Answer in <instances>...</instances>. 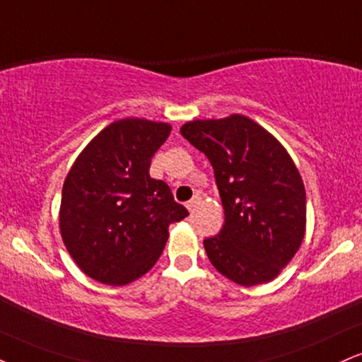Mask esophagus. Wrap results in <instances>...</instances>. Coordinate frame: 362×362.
I'll return each instance as SVG.
<instances>
[{"label": "esophagus", "mask_w": 362, "mask_h": 362, "mask_svg": "<svg viewBox=\"0 0 362 362\" xmlns=\"http://www.w3.org/2000/svg\"><path fill=\"white\" fill-rule=\"evenodd\" d=\"M199 204H200V197H194L192 200H189V202H187V209H189L190 212H194L195 209L199 207Z\"/></svg>", "instance_id": "obj_1"}]
</instances>
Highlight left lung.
Instances as JSON below:
<instances>
[{
    "label": "left lung",
    "instance_id": "obj_1",
    "mask_svg": "<svg viewBox=\"0 0 362 362\" xmlns=\"http://www.w3.org/2000/svg\"><path fill=\"white\" fill-rule=\"evenodd\" d=\"M214 168L224 224L204 247L217 272L243 286L268 283L305 236V187L288 151L243 115L195 119L180 128Z\"/></svg>",
    "mask_w": 362,
    "mask_h": 362
}]
</instances>
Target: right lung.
<instances>
[{"label": "right lung", "mask_w": 362, "mask_h": 362, "mask_svg": "<svg viewBox=\"0 0 362 362\" xmlns=\"http://www.w3.org/2000/svg\"><path fill=\"white\" fill-rule=\"evenodd\" d=\"M172 126L124 117L87 145L64 182L60 234L77 267L95 281L128 285L158 261L168 226L189 216L163 180L150 177L151 158Z\"/></svg>", "instance_id": "1"}]
</instances>
